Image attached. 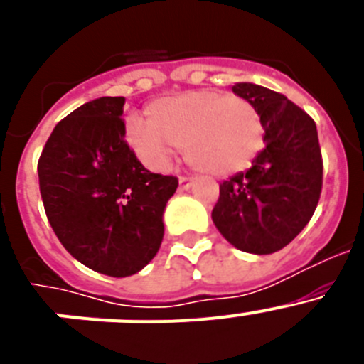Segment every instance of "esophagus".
<instances>
[{"label": "esophagus", "instance_id": "34e87169", "mask_svg": "<svg viewBox=\"0 0 364 364\" xmlns=\"http://www.w3.org/2000/svg\"><path fill=\"white\" fill-rule=\"evenodd\" d=\"M191 182H193V180L188 178V176H180V178H178V184H180V188H182V189H188L189 186H191Z\"/></svg>", "mask_w": 364, "mask_h": 364}]
</instances>
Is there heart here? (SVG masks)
Masks as SVG:
<instances>
[{
  "label": "heart",
  "mask_w": 364,
  "mask_h": 364,
  "mask_svg": "<svg viewBox=\"0 0 364 364\" xmlns=\"http://www.w3.org/2000/svg\"><path fill=\"white\" fill-rule=\"evenodd\" d=\"M146 120L131 122L127 140L153 169L162 167L175 147H184L195 171L222 178L252 167L264 146L259 109L242 96L211 89L156 100Z\"/></svg>",
  "instance_id": "heart-1"
}]
</instances>
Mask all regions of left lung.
Segmentation results:
<instances>
[{
  "mask_svg": "<svg viewBox=\"0 0 364 364\" xmlns=\"http://www.w3.org/2000/svg\"><path fill=\"white\" fill-rule=\"evenodd\" d=\"M233 92L259 109L264 149L246 173L220 184L211 211L222 237L237 250L268 255L304 230L323 189V156L311 117L281 92L235 83Z\"/></svg>",
  "mask_w": 364,
  "mask_h": 364,
  "instance_id": "obj_1",
  "label": "left lung"
}]
</instances>
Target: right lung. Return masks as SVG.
<instances>
[{"mask_svg": "<svg viewBox=\"0 0 364 364\" xmlns=\"http://www.w3.org/2000/svg\"><path fill=\"white\" fill-rule=\"evenodd\" d=\"M124 96H102L58 122L38 160L45 213L67 252L109 277L149 264L176 176L147 171L125 142Z\"/></svg>", "mask_w": 364, "mask_h": 364, "instance_id": "obj_1", "label": "right lung"}]
</instances>
